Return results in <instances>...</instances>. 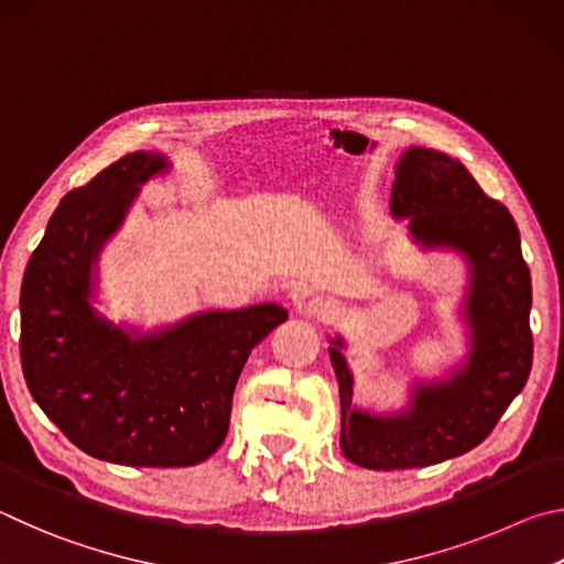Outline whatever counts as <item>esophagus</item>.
<instances>
[{
	"label": "esophagus",
	"instance_id": "obj_1",
	"mask_svg": "<svg viewBox=\"0 0 564 564\" xmlns=\"http://www.w3.org/2000/svg\"><path fill=\"white\" fill-rule=\"evenodd\" d=\"M300 312L307 314V317H317V319H329L337 314V304L332 300H324V297H312L307 302L300 304Z\"/></svg>",
	"mask_w": 564,
	"mask_h": 564
}]
</instances>
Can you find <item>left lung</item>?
Listing matches in <instances>:
<instances>
[{
	"mask_svg": "<svg viewBox=\"0 0 564 564\" xmlns=\"http://www.w3.org/2000/svg\"><path fill=\"white\" fill-rule=\"evenodd\" d=\"M393 217H409L413 240L451 247L468 260L463 317L470 332L466 367L438 383H419L411 406L393 416L354 409V379L341 337L329 357L339 381L341 453L369 470L423 468L463 456L488 438L532 369V282L520 232L466 165L431 148H409L391 187Z\"/></svg>",
	"mask_w": 564,
	"mask_h": 564,
	"instance_id": "8db88e82",
	"label": "left lung"
}]
</instances>
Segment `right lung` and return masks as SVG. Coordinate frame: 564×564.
<instances>
[{
	"mask_svg": "<svg viewBox=\"0 0 564 564\" xmlns=\"http://www.w3.org/2000/svg\"><path fill=\"white\" fill-rule=\"evenodd\" d=\"M135 151L66 193L19 294L22 369L34 401L88 456L135 468L195 466L220 448L250 351L288 319L280 304L203 312L153 334L126 332L91 307L94 262L138 185L165 171Z\"/></svg>",
	"mask_w": 564,
	"mask_h": 564,
	"instance_id": "right-lung-1",
	"label": "right lung"
}]
</instances>
